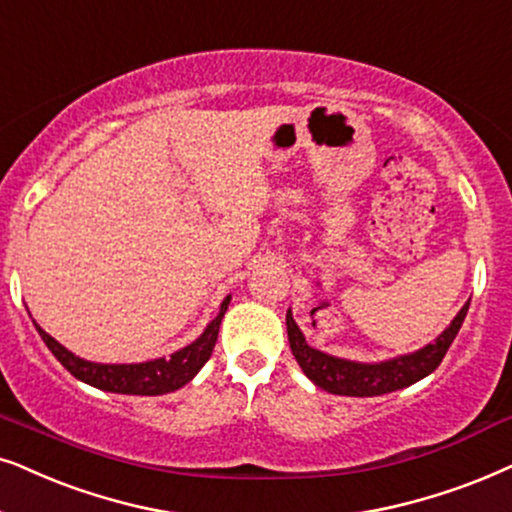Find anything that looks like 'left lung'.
Returning <instances> with one entry per match:
<instances>
[{"mask_svg":"<svg viewBox=\"0 0 512 512\" xmlns=\"http://www.w3.org/2000/svg\"><path fill=\"white\" fill-rule=\"evenodd\" d=\"M470 301L456 313L449 327L435 338L433 343L423 345V348L414 350V353L390 357V360L381 362H355L345 360V357H336L329 353H322L305 341L303 331L291 315V308L287 310V334L291 353H294L298 367L303 374L315 383L317 388L327 390L331 395H345V397H376L395 393L407 386H414L416 381L426 378L428 374L440 367L442 357L447 355L449 345L454 343L456 334H459L463 320H466Z\"/></svg>","mask_w":512,"mask_h":512,"instance_id":"1","label":"left lung"}]
</instances>
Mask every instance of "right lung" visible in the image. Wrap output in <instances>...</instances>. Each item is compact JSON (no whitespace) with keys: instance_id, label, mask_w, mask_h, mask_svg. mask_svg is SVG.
<instances>
[{"instance_id":"right-lung-1","label":"right lung","mask_w":512,"mask_h":512,"mask_svg":"<svg viewBox=\"0 0 512 512\" xmlns=\"http://www.w3.org/2000/svg\"><path fill=\"white\" fill-rule=\"evenodd\" d=\"M232 296H225L218 308V315L207 324V329L199 334L195 341L185 345V348L176 350L169 357H155L148 362H131V364H105V362H91L72 353L56 341V338L46 334V331L35 322V327L51 350L53 357L70 371L72 376L79 378L82 383H89L105 393H119V395H167L174 390L183 388L197 376V371L207 364L214 350L218 327L228 310Z\"/></svg>"}]
</instances>
